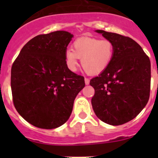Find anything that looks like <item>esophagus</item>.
<instances>
[{"label": "esophagus", "mask_w": 158, "mask_h": 158, "mask_svg": "<svg viewBox=\"0 0 158 158\" xmlns=\"http://www.w3.org/2000/svg\"><path fill=\"white\" fill-rule=\"evenodd\" d=\"M85 85H89V78H87V77L85 78Z\"/></svg>", "instance_id": "34e87169"}]
</instances>
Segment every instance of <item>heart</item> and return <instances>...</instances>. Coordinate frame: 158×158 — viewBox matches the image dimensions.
<instances>
[{
    "label": "heart",
    "mask_w": 158,
    "mask_h": 158,
    "mask_svg": "<svg viewBox=\"0 0 158 158\" xmlns=\"http://www.w3.org/2000/svg\"><path fill=\"white\" fill-rule=\"evenodd\" d=\"M114 44L108 40L84 37L74 41L72 49L65 53L67 68L75 72L81 58V65L89 74H99L107 69L114 56Z\"/></svg>",
    "instance_id": "heart-1"
}]
</instances>
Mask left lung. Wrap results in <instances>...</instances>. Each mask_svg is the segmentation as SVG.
Masks as SVG:
<instances>
[{
    "mask_svg": "<svg viewBox=\"0 0 158 158\" xmlns=\"http://www.w3.org/2000/svg\"><path fill=\"white\" fill-rule=\"evenodd\" d=\"M96 31L112 42L115 51L107 69L90 81L95 89L92 106L100 120L118 126L135 118L147 104L150 61L131 38L103 30Z\"/></svg>",
    "mask_w": 158,
    "mask_h": 158,
    "instance_id": "obj_1",
    "label": "left lung"
}]
</instances>
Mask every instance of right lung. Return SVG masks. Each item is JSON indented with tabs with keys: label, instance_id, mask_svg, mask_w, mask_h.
Listing matches in <instances>:
<instances>
[{
	"label": "right lung",
	"instance_id": "obj_1",
	"mask_svg": "<svg viewBox=\"0 0 158 158\" xmlns=\"http://www.w3.org/2000/svg\"><path fill=\"white\" fill-rule=\"evenodd\" d=\"M73 35L57 31L27 42L12 64L11 89L16 111L42 129L62 126L72 112L85 78L67 68L65 53Z\"/></svg>",
	"mask_w": 158,
	"mask_h": 158
}]
</instances>
